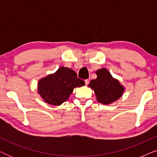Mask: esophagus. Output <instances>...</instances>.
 Returning a JSON list of instances; mask_svg holds the SVG:
<instances>
[{
	"label": "esophagus",
	"mask_w": 157,
	"mask_h": 157,
	"mask_svg": "<svg viewBox=\"0 0 157 157\" xmlns=\"http://www.w3.org/2000/svg\"><path fill=\"white\" fill-rule=\"evenodd\" d=\"M84 81H85V84H86V86H87L88 84H89V81L88 80V79H86V80H85Z\"/></svg>",
	"instance_id": "obj_1"
}]
</instances>
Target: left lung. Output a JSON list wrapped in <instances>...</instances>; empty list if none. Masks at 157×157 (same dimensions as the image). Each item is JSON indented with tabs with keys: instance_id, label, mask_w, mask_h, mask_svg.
<instances>
[{
	"instance_id": "left-lung-1",
	"label": "left lung",
	"mask_w": 157,
	"mask_h": 157,
	"mask_svg": "<svg viewBox=\"0 0 157 157\" xmlns=\"http://www.w3.org/2000/svg\"><path fill=\"white\" fill-rule=\"evenodd\" d=\"M97 78L89 84L96 94V99L101 104H110L122 96L124 87L117 79L113 78L110 72L103 68L96 71Z\"/></svg>"
}]
</instances>
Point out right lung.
<instances>
[{"mask_svg": "<svg viewBox=\"0 0 157 157\" xmlns=\"http://www.w3.org/2000/svg\"><path fill=\"white\" fill-rule=\"evenodd\" d=\"M84 85L74 70L61 66L54 74L40 79L38 93L47 104L59 106L68 100L74 88Z\"/></svg>", "mask_w": 157, "mask_h": 157, "instance_id": "right-lung-1", "label": "right lung"}]
</instances>
